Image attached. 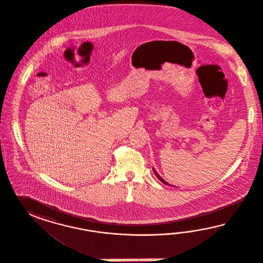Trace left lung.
<instances>
[{
  "label": "left lung",
  "mask_w": 263,
  "mask_h": 263,
  "mask_svg": "<svg viewBox=\"0 0 263 263\" xmlns=\"http://www.w3.org/2000/svg\"><path fill=\"white\" fill-rule=\"evenodd\" d=\"M153 172H154V174H155V175H156V176L158 177V179H159L161 182H163V183L164 184H167V185H170V186H172L171 184H167V182H166V181H165V180H164V179H163V178H162V177H161V176H160V175H158V174H157V172H156V171H155L154 168H153Z\"/></svg>",
  "instance_id": "left-lung-1"
}]
</instances>
